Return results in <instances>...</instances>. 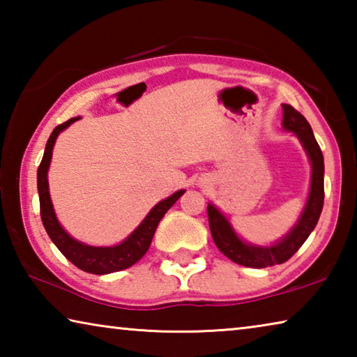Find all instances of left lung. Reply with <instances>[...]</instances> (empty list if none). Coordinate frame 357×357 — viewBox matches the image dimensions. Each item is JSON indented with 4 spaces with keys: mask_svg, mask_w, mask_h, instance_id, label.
<instances>
[{
    "mask_svg": "<svg viewBox=\"0 0 357 357\" xmlns=\"http://www.w3.org/2000/svg\"><path fill=\"white\" fill-rule=\"evenodd\" d=\"M283 129L293 132L299 138L302 146H304L307 155L312 162V183L309 200L299 220L293 227L285 238L280 239L269 247L245 244L244 241L238 238L233 227L229 225L227 217L213 204H208V219L213 239L223 255L228 257L231 261L247 266V268H268V266L282 264L288 261L299 247L305 243L310 236L313 228L317 227L319 214H321L324 203V159L319 149V144L315 140L313 130L309 121L302 114L294 110L291 105L283 104Z\"/></svg>",
    "mask_w": 357,
    "mask_h": 357,
    "instance_id": "8db88e82",
    "label": "left lung"
}]
</instances>
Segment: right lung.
Here are the masks:
<instances>
[{
    "instance_id": "1",
    "label": "right lung",
    "mask_w": 357,
    "mask_h": 357,
    "mask_svg": "<svg viewBox=\"0 0 357 357\" xmlns=\"http://www.w3.org/2000/svg\"><path fill=\"white\" fill-rule=\"evenodd\" d=\"M78 118H70L66 123L56 126L53 129L50 138L45 144L44 157L38 168V190H39V203H40V219L44 223L45 231L53 244L58 247V250L69 259L72 264H75L78 269L84 271L89 274H110L116 273V271H123L130 268L135 264L144 253L148 252L151 241L155 233V228L159 225L162 217L170 209L178 198L183 195L185 190L174 192L172 197L165 198L160 203L149 211V214L144 217V220L138 225L134 233L129 238H126L123 243L113 247H93L80 243V241L74 239L66 233V229L59 225V222L53 211V204L50 200V192H48V179L47 172L50 167L52 160V151L55 146V142L66 128H69L72 123H75Z\"/></svg>"
}]
</instances>
